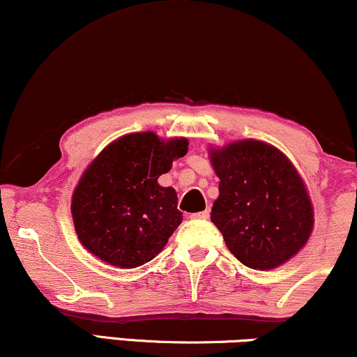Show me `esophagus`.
Returning <instances> with one entry per match:
<instances>
[{
	"label": "esophagus",
	"instance_id": "esophagus-1",
	"mask_svg": "<svg viewBox=\"0 0 357 357\" xmlns=\"http://www.w3.org/2000/svg\"><path fill=\"white\" fill-rule=\"evenodd\" d=\"M190 219H197V221H204V219H209V211L204 209L202 213H193L190 214Z\"/></svg>",
	"mask_w": 357,
	"mask_h": 357
}]
</instances>
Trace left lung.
Listing matches in <instances>:
<instances>
[{"label":"left lung","mask_w":357,"mask_h":357,"mask_svg":"<svg viewBox=\"0 0 357 357\" xmlns=\"http://www.w3.org/2000/svg\"><path fill=\"white\" fill-rule=\"evenodd\" d=\"M208 154L219 177L211 221L232 255L260 271L296 257L314 231V204L287 155L260 139L209 146Z\"/></svg>","instance_id":"left-lung-1"}]
</instances>
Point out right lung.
<instances>
[{
    "label": "right lung",
    "mask_w": 357,
    "mask_h": 357,
    "mask_svg": "<svg viewBox=\"0 0 357 357\" xmlns=\"http://www.w3.org/2000/svg\"><path fill=\"white\" fill-rule=\"evenodd\" d=\"M188 151L187 138L130 133L107 144L87 165L71 197L79 242L99 260L136 268L153 260L182 222L177 193L159 177Z\"/></svg>",
    "instance_id": "1"
}]
</instances>
